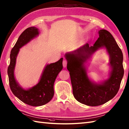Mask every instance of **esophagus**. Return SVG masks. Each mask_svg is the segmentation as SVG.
<instances>
[{"mask_svg":"<svg viewBox=\"0 0 129 129\" xmlns=\"http://www.w3.org/2000/svg\"><path fill=\"white\" fill-rule=\"evenodd\" d=\"M67 60H63V61H62V66H63V67L65 68L67 67Z\"/></svg>","mask_w":129,"mask_h":129,"instance_id":"34e87169","label":"esophagus"}]
</instances>
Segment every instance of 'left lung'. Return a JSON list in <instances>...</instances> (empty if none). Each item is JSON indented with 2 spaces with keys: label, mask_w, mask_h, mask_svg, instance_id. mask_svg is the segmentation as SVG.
I'll list each match as a JSON object with an SVG mask.
<instances>
[{
  "label": "left lung",
  "mask_w": 129,
  "mask_h": 129,
  "mask_svg": "<svg viewBox=\"0 0 129 129\" xmlns=\"http://www.w3.org/2000/svg\"><path fill=\"white\" fill-rule=\"evenodd\" d=\"M98 33L99 37L94 45L90 46L86 43L65 55L74 96L80 103L91 106L103 105L112 99L119 91L124 73L122 51L113 35L105 29L100 30ZM103 47L107 49L110 56L112 71L109 79L96 84L88 78L84 63L93 53Z\"/></svg>",
  "instance_id": "left-lung-1"
}]
</instances>
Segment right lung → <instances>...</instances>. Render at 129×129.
Wrapping results in <instances>:
<instances>
[{"label":"right lung","instance_id":"add662e5","mask_svg":"<svg viewBox=\"0 0 129 129\" xmlns=\"http://www.w3.org/2000/svg\"><path fill=\"white\" fill-rule=\"evenodd\" d=\"M39 34L38 29L34 26L29 27L21 34L11 50L10 64L8 68L9 86L13 94L23 103L33 106L44 105L52 99L55 80L62 69V57L55 62L46 65L39 83L28 90L22 88L16 81L14 69L19 49Z\"/></svg>","mask_w":129,"mask_h":129}]
</instances>
